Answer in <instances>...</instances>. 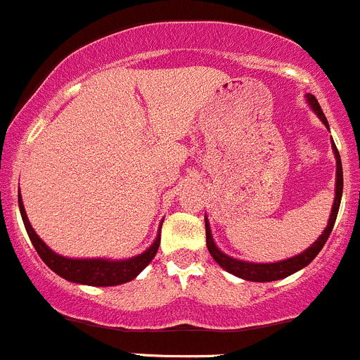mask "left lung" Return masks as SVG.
Segmentation results:
<instances>
[{
    "instance_id": "left-lung-1",
    "label": "left lung",
    "mask_w": 360,
    "mask_h": 360,
    "mask_svg": "<svg viewBox=\"0 0 360 360\" xmlns=\"http://www.w3.org/2000/svg\"><path fill=\"white\" fill-rule=\"evenodd\" d=\"M307 102L311 104V108L314 109L318 116H320L321 122L328 127L327 118H325L323 111H321L320 104H318L316 98L313 95H307ZM332 148H334V155H336V162H338V171H336V200H334V207H332V214L328 217V224L325 228L323 233L320 235L316 242L311 245L307 251H304L302 255L295 256V258L285 259V262H277V263H248V262H240V259L229 258L226 256L224 252L219 251L214 244V238H212L210 228H208V221H205V228H207V248L210 251L212 258L219 263L224 270H228L229 274H233V276L242 277V279L248 281H256V283H266V281H277L283 279V277H288L290 274L297 272V270L304 269L306 265H309L314 258H316L318 252L321 251V248L327 242L328 235H330L332 228H334V222H336L338 217V210H340V203H341V194H343V166H341V157L340 152H338L336 145L332 143Z\"/></svg>"
}]
</instances>
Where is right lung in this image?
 Segmentation results:
<instances>
[{"label":"right lung","instance_id":"add662e5","mask_svg":"<svg viewBox=\"0 0 360 360\" xmlns=\"http://www.w3.org/2000/svg\"><path fill=\"white\" fill-rule=\"evenodd\" d=\"M19 208L20 215H22L24 228L28 231L30 240L35 245L37 252L40 258L44 259L47 266L58 276L63 279L72 281V283H81V285H90V286H115L127 283V281L134 279L146 265L153 259L157 255V249L160 245V235L155 238L152 248L143 255L136 256L132 259H125V262H108V259H68L63 256L56 255L51 251L46 244L39 238L35 233V229L32 228L28 221V215L24 212L22 201H20L19 194Z\"/></svg>","mask_w":360,"mask_h":360}]
</instances>
